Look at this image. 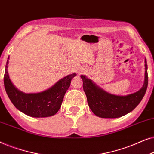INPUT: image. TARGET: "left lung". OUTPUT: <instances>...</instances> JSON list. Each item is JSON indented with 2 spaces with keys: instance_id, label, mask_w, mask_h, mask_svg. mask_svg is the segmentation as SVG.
Wrapping results in <instances>:
<instances>
[{
  "instance_id": "1",
  "label": "left lung",
  "mask_w": 154,
  "mask_h": 154,
  "mask_svg": "<svg viewBox=\"0 0 154 154\" xmlns=\"http://www.w3.org/2000/svg\"><path fill=\"white\" fill-rule=\"evenodd\" d=\"M83 89L91 111L103 118H120L132 111L140 103L148 86L147 64L145 60V77L143 87L139 91L128 96H115L104 91L92 82L91 79L82 75Z\"/></svg>"
}]
</instances>
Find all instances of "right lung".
Listing matches in <instances>:
<instances>
[{"mask_svg": "<svg viewBox=\"0 0 154 154\" xmlns=\"http://www.w3.org/2000/svg\"><path fill=\"white\" fill-rule=\"evenodd\" d=\"M8 60L4 75V86L8 97L18 110L34 118H45L56 114L60 109L72 79L77 75L75 73L67 75L41 93L25 94L17 90L12 84L8 76Z\"/></svg>", "mask_w": 154, "mask_h": 154, "instance_id": "right-lung-1", "label": "right lung"}]
</instances>
